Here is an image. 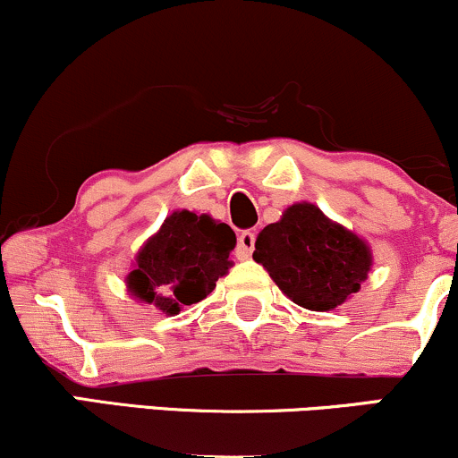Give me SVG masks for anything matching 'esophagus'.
Instances as JSON below:
<instances>
[{
	"instance_id": "34e87169",
	"label": "esophagus",
	"mask_w": 458,
	"mask_h": 458,
	"mask_svg": "<svg viewBox=\"0 0 458 458\" xmlns=\"http://www.w3.org/2000/svg\"><path fill=\"white\" fill-rule=\"evenodd\" d=\"M256 234L251 230H245V233L239 234V256L241 259H250L251 251H254Z\"/></svg>"
}]
</instances>
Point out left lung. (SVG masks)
<instances>
[{
  "instance_id": "obj_1",
  "label": "left lung",
  "mask_w": 458,
  "mask_h": 458,
  "mask_svg": "<svg viewBox=\"0 0 458 458\" xmlns=\"http://www.w3.org/2000/svg\"><path fill=\"white\" fill-rule=\"evenodd\" d=\"M254 260L291 301L314 312L343 306L372 267L366 241L310 202L293 204L280 222L262 228Z\"/></svg>"
}]
</instances>
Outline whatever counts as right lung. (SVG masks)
<instances>
[{"mask_svg": "<svg viewBox=\"0 0 458 458\" xmlns=\"http://www.w3.org/2000/svg\"><path fill=\"white\" fill-rule=\"evenodd\" d=\"M236 236L228 224L208 215L174 211L135 256L127 288L167 317L211 295L215 282L233 267Z\"/></svg>", "mask_w": 458, "mask_h": 458, "instance_id": "1", "label": "right lung"}]
</instances>
